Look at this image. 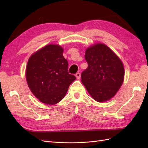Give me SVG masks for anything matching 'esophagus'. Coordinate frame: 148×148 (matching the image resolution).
Here are the masks:
<instances>
[{
  "label": "esophagus",
  "instance_id": "obj_1",
  "mask_svg": "<svg viewBox=\"0 0 148 148\" xmlns=\"http://www.w3.org/2000/svg\"><path fill=\"white\" fill-rule=\"evenodd\" d=\"M75 76H76V77H77V79H79L80 78V77H81V74H80V73L78 72V73H76Z\"/></svg>",
  "mask_w": 148,
  "mask_h": 148
}]
</instances>
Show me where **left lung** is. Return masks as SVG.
Returning a JSON list of instances; mask_svg holds the SVG:
<instances>
[{"label":"left lung","instance_id":"obj_1","mask_svg":"<svg viewBox=\"0 0 148 148\" xmlns=\"http://www.w3.org/2000/svg\"><path fill=\"white\" fill-rule=\"evenodd\" d=\"M84 57L88 66L81 75L84 86L96 101L109 100L123 82L125 73L122 61L104 44L88 48Z\"/></svg>","mask_w":148,"mask_h":148}]
</instances>
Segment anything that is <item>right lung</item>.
I'll use <instances>...</instances> for the list:
<instances>
[{"instance_id":"right-lung-1","label":"right lung","mask_w":148,"mask_h":148,"mask_svg":"<svg viewBox=\"0 0 148 148\" xmlns=\"http://www.w3.org/2000/svg\"><path fill=\"white\" fill-rule=\"evenodd\" d=\"M64 49L49 44L29 59L26 71V81L33 95L44 104L60 102L76 79L69 73L68 61L63 56Z\"/></svg>"}]
</instances>
